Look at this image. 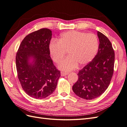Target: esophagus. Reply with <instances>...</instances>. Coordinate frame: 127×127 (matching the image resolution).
Wrapping results in <instances>:
<instances>
[{
	"instance_id": "obj_1",
	"label": "esophagus",
	"mask_w": 127,
	"mask_h": 127,
	"mask_svg": "<svg viewBox=\"0 0 127 127\" xmlns=\"http://www.w3.org/2000/svg\"><path fill=\"white\" fill-rule=\"evenodd\" d=\"M68 74H69L68 72H61V76H66V75H67Z\"/></svg>"
}]
</instances>
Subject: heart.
<instances>
[{
    "instance_id": "obj_1",
    "label": "heart",
    "mask_w": 127,
    "mask_h": 127,
    "mask_svg": "<svg viewBox=\"0 0 127 127\" xmlns=\"http://www.w3.org/2000/svg\"><path fill=\"white\" fill-rule=\"evenodd\" d=\"M59 42L52 41L49 49L52 60L58 63L66 55H69L59 64L61 70L68 71L86 65L96 55L98 41L95 35L83 32L69 31L61 34Z\"/></svg>"
}]
</instances>
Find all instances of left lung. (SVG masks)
<instances>
[{"mask_svg": "<svg viewBox=\"0 0 127 127\" xmlns=\"http://www.w3.org/2000/svg\"><path fill=\"white\" fill-rule=\"evenodd\" d=\"M98 50L91 62L79 71L78 79L72 86L80 98L91 100L101 96L108 87L113 74L114 52L111 42L97 31Z\"/></svg>", "mask_w": 127, "mask_h": 127, "instance_id": "1", "label": "left lung"}]
</instances>
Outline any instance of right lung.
Wrapping results in <instances>:
<instances>
[{
	"mask_svg": "<svg viewBox=\"0 0 127 127\" xmlns=\"http://www.w3.org/2000/svg\"><path fill=\"white\" fill-rule=\"evenodd\" d=\"M52 35L48 29L29 34L22 41L16 53V69L21 86L27 94L36 99L51 95L60 77L50 56Z\"/></svg>",
	"mask_w": 127,
	"mask_h": 127,
	"instance_id": "obj_1",
	"label": "right lung"
}]
</instances>
